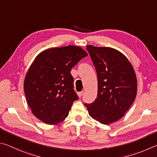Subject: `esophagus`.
<instances>
[{"label": "esophagus", "mask_w": 157, "mask_h": 157, "mask_svg": "<svg viewBox=\"0 0 157 157\" xmlns=\"http://www.w3.org/2000/svg\"><path fill=\"white\" fill-rule=\"evenodd\" d=\"M83 91L78 92V97H82V95H83Z\"/></svg>", "instance_id": "esophagus-1"}]
</instances>
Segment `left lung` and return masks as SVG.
<instances>
[{"mask_svg": "<svg viewBox=\"0 0 157 157\" xmlns=\"http://www.w3.org/2000/svg\"><path fill=\"white\" fill-rule=\"evenodd\" d=\"M98 78L97 97L87 104L89 114L108 125L121 118L136 98L137 81L130 62L117 49L87 45Z\"/></svg>", "mask_w": 157, "mask_h": 157, "instance_id": "obj_1", "label": "left lung"}]
</instances>
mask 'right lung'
I'll return each instance as SVG.
<instances>
[{"label":"right lung","mask_w":157,"mask_h":157,"mask_svg":"<svg viewBox=\"0 0 157 157\" xmlns=\"http://www.w3.org/2000/svg\"><path fill=\"white\" fill-rule=\"evenodd\" d=\"M87 52L68 45L48 49L36 57L24 81L28 105L34 116L49 125L62 122L78 98L70 73Z\"/></svg>","instance_id":"obj_1"}]
</instances>
